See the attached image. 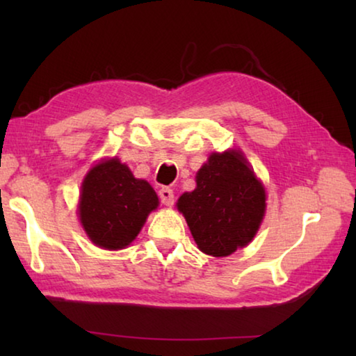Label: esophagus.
Returning <instances> with one entry per match:
<instances>
[{
	"instance_id": "1",
	"label": "esophagus",
	"mask_w": 356,
	"mask_h": 356,
	"mask_svg": "<svg viewBox=\"0 0 356 356\" xmlns=\"http://www.w3.org/2000/svg\"><path fill=\"white\" fill-rule=\"evenodd\" d=\"M159 196H160V200H161V202L165 204V206H172V202H174V191L171 188H168V186H163V188L159 191Z\"/></svg>"
}]
</instances>
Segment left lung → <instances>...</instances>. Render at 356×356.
Wrapping results in <instances>:
<instances>
[{
    "mask_svg": "<svg viewBox=\"0 0 356 356\" xmlns=\"http://www.w3.org/2000/svg\"><path fill=\"white\" fill-rule=\"evenodd\" d=\"M177 209L202 252L229 256L256 236L265 191L240 152L212 154L197 172L195 191L184 193Z\"/></svg>",
    "mask_w": 356,
    "mask_h": 356,
    "instance_id": "8db88e82",
    "label": "left lung"
}]
</instances>
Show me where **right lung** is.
<instances>
[{
    "label": "right lung",
    "instance_id": "add662e5",
    "mask_svg": "<svg viewBox=\"0 0 356 356\" xmlns=\"http://www.w3.org/2000/svg\"><path fill=\"white\" fill-rule=\"evenodd\" d=\"M159 197L118 159L94 166L81 186L80 220L95 245L122 250L134 242Z\"/></svg>",
    "mask_w": 356,
    "mask_h": 356
}]
</instances>
